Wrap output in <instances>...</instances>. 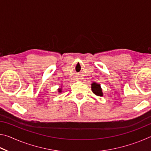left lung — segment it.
<instances>
[{
    "label": "left lung",
    "instance_id": "obj_1",
    "mask_svg": "<svg viewBox=\"0 0 151 151\" xmlns=\"http://www.w3.org/2000/svg\"><path fill=\"white\" fill-rule=\"evenodd\" d=\"M92 91L93 93L98 96H103V92H102V89L101 88V86L99 84L97 83H93L92 84Z\"/></svg>",
    "mask_w": 151,
    "mask_h": 151
}]
</instances>
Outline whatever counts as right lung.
<instances>
[{"mask_svg": "<svg viewBox=\"0 0 151 151\" xmlns=\"http://www.w3.org/2000/svg\"><path fill=\"white\" fill-rule=\"evenodd\" d=\"M58 92H59V93H60V92H61V89H59V91H58Z\"/></svg>", "mask_w": 151, "mask_h": 151, "instance_id": "obj_1", "label": "right lung"}]
</instances>
